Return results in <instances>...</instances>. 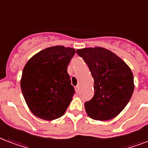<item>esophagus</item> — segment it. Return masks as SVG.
Segmentation results:
<instances>
[{
	"mask_svg": "<svg viewBox=\"0 0 148 148\" xmlns=\"http://www.w3.org/2000/svg\"><path fill=\"white\" fill-rule=\"evenodd\" d=\"M75 91H76V93H78L80 91V86L77 85L75 87Z\"/></svg>",
	"mask_w": 148,
	"mask_h": 148,
	"instance_id": "obj_1",
	"label": "esophagus"
}]
</instances>
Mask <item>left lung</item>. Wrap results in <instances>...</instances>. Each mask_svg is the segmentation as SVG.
<instances>
[{
	"mask_svg": "<svg viewBox=\"0 0 148 148\" xmlns=\"http://www.w3.org/2000/svg\"><path fill=\"white\" fill-rule=\"evenodd\" d=\"M77 53L88 64L94 78L95 95L84 103L90 118L113 119L130 101L134 89L131 70L124 60L103 47L78 49Z\"/></svg>",
	"mask_w": 148,
	"mask_h": 148,
	"instance_id": "obj_1",
	"label": "left lung"
}]
</instances>
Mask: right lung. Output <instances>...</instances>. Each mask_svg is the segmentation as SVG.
I'll list each match as a JSON object with an SVG mask.
<instances>
[{
	"mask_svg": "<svg viewBox=\"0 0 148 148\" xmlns=\"http://www.w3.org/2000/svg\"><path fill=\"white\" fill-rule=\"evenodd\" d=\"M74 53L71 47H47L34 55L24 66L22 93L29 109L39 118H59L72 101L75 90L67 70Z\"/></svg>",
	"mask_w": 148,
	"mask_h": 148,
	"instance_id": "add662e5",
	"label": "right lung"
}]
</instances>
